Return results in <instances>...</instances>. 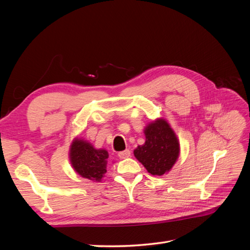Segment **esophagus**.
<instances>
[{"label":"esophagus","instance_id":"34e87169","mask_svg":"<svg viewBox=\"0 0 250 250\" xmlns=\"http://www.w3.org/2000/svg\"><path fill=\"white\" fill-rule=\"evenodd\" d=\"M118 155H119L121 160H124V158H127V157L130 156V151L128 149H125L123 151H121V152H119Z\"/></svg>","mask_w":250,"mask_h":250}]
</instances>
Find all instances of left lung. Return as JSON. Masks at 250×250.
<instances>
[{"label":"left lung","instance_id":"obj_1","mask_svg":"<svg viewBox=\"0 0 250 250\" xmlns=\"http://www.w3.org/2000/svg\"><path fill=\"white\" fill-rule=\"evenodd\" d=\"M146 142L134 150V156L152 175L162 176L175 164L179 144L174 131L164 120H157L145 129Z\"/></svg>","mask_w":250,"mask_h":250}]
</instances>
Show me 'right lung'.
<instances>
[{
  "label": "right lung",
  "instance_id": "obj_1",
  "mask_svg": "<svg viewBox=\"0 0 250 250\" xmlns=\"http://www.w3.org/2000/svg\"><path fill=\"white\" fill-rule=\"evenodd\" d=\"M70 157L75 171L82 177L100 181L106 173L108 152L95 149L87 142L75 140L71 146Z\"/></svg>",
  "mask_w": 250,
  "mask_h": 250
}]
</instances>
